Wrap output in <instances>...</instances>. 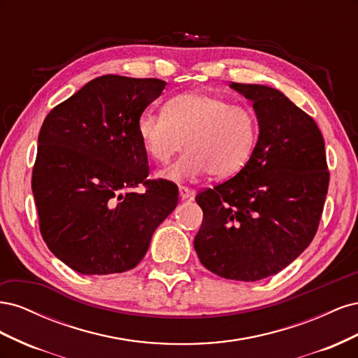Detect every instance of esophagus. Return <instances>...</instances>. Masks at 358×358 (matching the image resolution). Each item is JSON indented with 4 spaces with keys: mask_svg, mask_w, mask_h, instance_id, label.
<instances>
[{
    "mask_svg": "<svg viewBox=\"0 0 358 358\" xmlns=\"http://www.w3.org/2000/svg\"><path fill=\"white\" fill-rule=\"evenodd\" d=\"M192 194H194L192 189H189V188H187V187H179V196H180L182 200L189 199V197L192 196Z\"/></svg>",
    "mask_w": 358,
    "mask_h": 358,
    "instance_id": "34e87169",
    "label": "esophagus"
}]
</instances>
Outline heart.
I'll return each instance as SVG.
<instances>
[{
    "label": "heart",
    "instance_id": "heart-1",
    "mask_svg": "<svg viewBox=\"0 0 358 358\" xmlns=\"http://www.w3.org/2000/svg\"><path fill=\"white\" fill-rule=\"evenodd\" d=\"M137 136L150 159L166 164L162 176L182 182L210 171L224 179L237 175L251 159L258 140L257 116L224 96L192 91L179 94L164 112L146 110L137 119Z\"/></svg>",
    "mask_w": 358,
    "mask_h": 358
}]
</instances>
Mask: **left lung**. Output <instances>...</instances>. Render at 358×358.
Returning <instances> with one entry per match:
<instances>
[{
	"label": "left lung",
	"instance_id": "1",
	"mask_svg": "<svg viewBox=\"0 0 358 358\" xmlns=\"http://www.w3.org/2000/svg\"><path fill=\"white\" fill-rule=\"evenodd\" d=\"M230 88L252 103L259 134L248 164L199 192L200 263L225 279L254 282L285 268L318 230L329 189L324 138L315 121L266 85Z\"/></svg>",
	"mask_w": 358,
	"mask_h": 358
}]
</instances>
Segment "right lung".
Returning a JSON list of instances; mask_svg holds the SVG:
<instances>
[{
  "label": "right lung",
  "instance_id": "right-lung-1",
  "mask_svg": "<svg viewBox=\"0 0 358 358\" xmlns=\"http://www.w3.org/2000/svg\"><path fill=\"white\" fill-rule=\"evenodd\" d=\"M166 82L106 74L46 116L32 194L50 252L82 275L134 268L157 227L178 206L173 182L146 180L137 119ZM140 182L142 194L132 189Z\"/></svg>",
  "mask_w": 358,
  "mask_h": 358
}]
</instances>
